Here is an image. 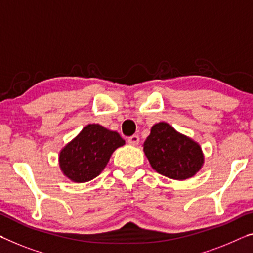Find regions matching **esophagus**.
Returning a JSON list of instances; mask_svg holds the SVG:
<instances>
[{"instance_id":"34e87169","label":"esophagus","mask_w":253,"mask_h":253,"mask_svg":"<svg viewBox=\"0 0 253 253\" xmlns=\"http://www.w3.org/2000/svg\"><path fill=\"white\" fill-rule=\"evenodd\" d=\"M128 143H129L130 145H137L139 143V137L137 135H133V136L128 137Z\"/></svg>"}]
</instances>
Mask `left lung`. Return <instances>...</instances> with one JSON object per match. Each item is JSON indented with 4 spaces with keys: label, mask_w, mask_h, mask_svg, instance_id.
Masks as SVG:
<instances>
[{
    "label": "left lung",
    "mask_w": 253,
    "mask_h": 253,
    "mask_svg": "<svg viewBox=\"0 0 253 253\" xmlns=\"http://www.w3.org/2000/svg\"><path fill=\"white\" fill-rule=\"evenodd\" d=\"M143 146L151 167L171 179L193 177L205 161L201 146L167 123L153 125Z\"/></svg>",
    "instance_id": "left-lung-1"
}]
</instances>
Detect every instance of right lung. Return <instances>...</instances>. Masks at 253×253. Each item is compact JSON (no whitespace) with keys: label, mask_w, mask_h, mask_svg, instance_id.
<instances>
[{"label":"right lung","mask_w":253,"mask_h":253,"mask_svg":"<svg viewBox=\"0 0 253 253\" xmlns=\"http://www.w3.org/2000/svg\"><path fill=\"white\" fill-rule=\"evenodd\" d=\"M124 144L125 141L117 131L89 124L61 150L60 168L73 182H88L101 174L114 151Z\"/></svg>","instance_id":"add662e5"}]
</instances>
